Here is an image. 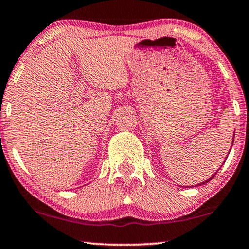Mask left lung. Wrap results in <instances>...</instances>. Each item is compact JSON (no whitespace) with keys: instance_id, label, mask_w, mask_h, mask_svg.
<instances>
[{"instance_id":"8db88e82","label":"left lung","mask_w":249,"mask_h":249,"mask_svg":"<svg viewBox=\"0 0 249 249\" xmlns=\"http://www.w3.org/2000/svg\"><path fill=\"white\" fill-rule=\"evenodd\" d=\"M233 138H235V133H233ZM232 143H233V140H232ZM232 143H231V146H232ZM228 155H229V154H228ZM215 174H217V173H214V175H215ZM214 175H212L210 178H208V179H207V181H204V182H202V183H200V184H196V185H203V184H205V183H208L209 181H211V179L214 178Z\"/></svg>"}]
</instances>
